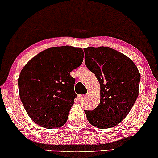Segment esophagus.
<instances>
[{
	"label": "esophagus",
	"mask_w": 158,
	"mask_h": 158,
	"mask_svg": "<svg viewBox=\"0 0 158 158\" xmlns=\"http://www.w3.org/2000/svg\"><path fill=\"white\" fill-rule=\"evenodd\" d=\"M88 94H83V95L79 96V99H80V100H81V99H85V98L88 97Z\"/></svg>",
	"instance_id": "obj_1"
}]
</instances>
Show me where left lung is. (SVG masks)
Instances as JSON below:
<instances>
[{"label":"left lung","mask_w":158,"mask_h":158,"mask_svg":"<svg viewBox=\"0 0 158 158\" xmlns=\"http://www.w3.org/2000/svg\"><path fill=\"white\" fill-rule=\"evenodd\" d=\"M84 51L85 64L100 84V102L85 113L96 128H111L126 118L135 104L140 73L131 59L114 49L89 47Z\"/></svg>","instance_id":"obj_1"}]
</instances>
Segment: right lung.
I'll return each instance as SVG.
<instances>
[{
	"instance_id": "obj_1",
	"label": "right lung",
	"mask_w": 158,
	"mask_h": 158,
	"mask_svg": "<svg viewBox=\"0 0 158 158\" xmlns=\"http://www.w3.org/2000/svg\"><path fill=\"white\" fill-rule=\"evenodd\" d=\"M81 48L52 47L30 59L18 79L19 96L29 117L46 128L62 126L74 103L75 79L70 73L83 61Z\"/></svg>"
}]
</instances>
